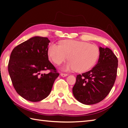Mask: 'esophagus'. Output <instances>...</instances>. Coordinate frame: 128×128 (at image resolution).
Instances as JSON below:
<instances>
[{
  "mask_svg": "<svg viewBox=\"0 0 128 128\" xmlns=\"http://www.w3.org/2000/svg\"><path fill=\"white\" fill-rule=\"evenodd\" d=\"M60 76H68V74L66 73H62V72H61L60 73Z\"/></svg>",
  "mask_w": 128,
  "mask_h": 128,
  "instance_id": "34e87169",
  "label": "esophagus"
}]
</instances>
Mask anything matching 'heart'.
<instances>
[{
    "mask_svg": "<svg viewBox=\"0 0 128 128\" xmlns=\"http://www.w3.org/2000/svg\"><path fill=\"white\" fill-rule=\"evenodd\" d=\"M99 54L96 45L74 40L62 42L60 46L52 43L48 48L49 56L56 64L60 65L68 58L70 60L64 67L66 70H89L96 64Z\"/></svg>",
    "mask_w": 128,
    "mask_h": 128,
    "instance_id": "1",
    "label": "heart"
}]
</instances>
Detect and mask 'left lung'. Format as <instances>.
Here are the masks:
<instances>
[{
  "label": "left lung",
  "mask_w": 128,
  "mask_h": 128,
  "mask_svg": "<svg viewBox=\"0 0 128 128\" xmlns=\"http://www.w3.org/2000/svg\"><path fill=\"white\" fill-rule=\"evenodd\" d=\"M99 58L92 70L76 76L72 93L77 100L86 105L96 104L109 94L117 75L118 60L108 48H99Z\"/></svg>",
  "instance_id": "left-lung-1"
}]
</instances>
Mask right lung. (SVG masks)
Listing matches in <instances>:
<instances>
[{
  "mask_svg": "<svg viewBox=\"0 0 128 128\" xmlns=\"http://www.w3.org/2000/svg\"><path fill=\"white\" fill-rule=\"evenodd\" d=\"M48 38L34 36L12 50L8 72L17 93L27 100L36 102L49 96L59 76L48 59ZM48 70V74H40Z\"/></svg>",
  "mask_w": 128,
  "mask_h": 128,
  "instance_id": "right-lung-1",
  "label": "right lung"
}]
</instances>
